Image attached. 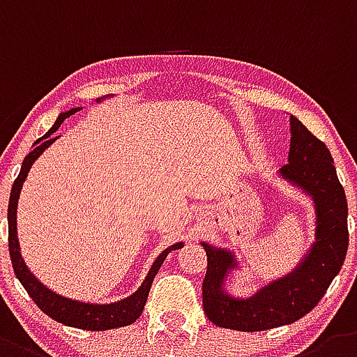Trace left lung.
<instances>
[{
    "label": "left lung",
    "mask_w": 357,
    "mask_h": 357,
    "mask_svg": "<svg viewBox=\"0 0 357 357\" xmlns=\"http://www.w3.org/2000/svg\"><path fill=\"white\" fill-rule=\"evenodd\" d=\"M290 126L288 163L279 172L313 197L317 211L314 243L297 271L271 282L250 298H233L222 288L227 271L236 266L233 255L202 243L208 256L202 306L208 319L218 327L252 333L297 322L320 303L345 261L349 210L333 156L326 144L294 115H290Z\"/></svg>",
    "instance_id": "1"
}]
</instances>
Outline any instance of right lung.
<instances>
[{
	"label": "right lung",
	"instance_id": "right-lung-1",
	"mask_svg": "<svg viewBox=\"0 0 357 357\" xmlns=\"http://www.w3.org/2000/svg\"><path fill=\"white\" fill-rule=\"evenodd\" d=\"M79 108H73L67 114H62L56 123L53 124L50 131H47L44 137L35 142L33 151L28 153V156L24 158L21 167V172L15 178L14 185H12L10 192V201H8V250H10V259L12 266H14V272L17 275V279L21 281V284L24 287V290L28 291L33 303L37 304L47 317H51L53 320L60 324H66L70 327H78V329H86V331H107V329H115V327H124L133 324L135 320L139 319L142 314L144 306H146L147 295H149L151 284H153V279L158 274L160 266L165 261L167 255L171 250L179 249L183 243H176V245L169 247L162 252V255L156 258V261L151 266L149 274L144 279L142 287L135 291L133 295H130L124 301H119L114 304H85L78 303V301H70V298L62 297V295L54 294L50 288H46L43 282L38 281L30 271L28 266L24 265L21 258V252H19V242H17V201L19 194H21V186L26 179L28 172H30V167L33 165L35 160L43 155L44 151L51 146V144L56 140L54 137V131L59 130L60 124L66 121V117L73 115L75 112H78Z\"/></svg>",
	"mask_w": 357,
	"mask_h": 357
}]
</instances>
